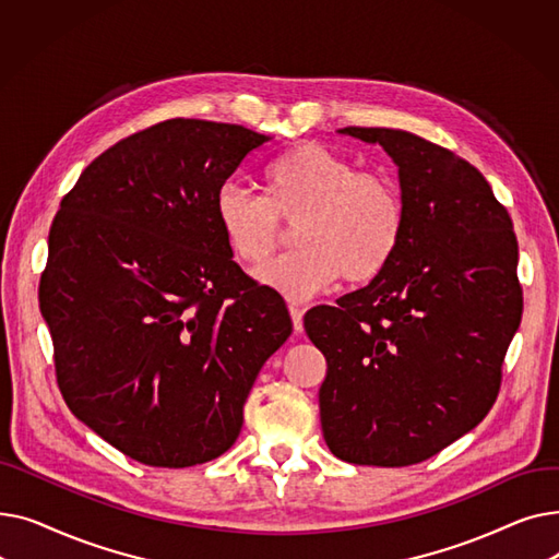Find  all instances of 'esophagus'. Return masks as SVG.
I'll list each match as a JSON object with an SVG mask.
<instances>
[{
	"label": "esophagus",
	"mask_w": 559,
	"mask_h": 559,
	"mask_svg": "<svg viewBox=\"0 0 559 559\" xmlns=\"http://www.w3.org/2000/svg\"><path fill=\"white\" fill-rule=\"evenodd\" d=\"M289 314H292V324H295V333L304 331V310L297 306H289Z\"/></svg>",
	"instance_id": "1"
}]
</instances>
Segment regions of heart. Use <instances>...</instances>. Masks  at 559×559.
Listing matches in <instances>:
<instances>
[{"label": "heart", "instance_id": "1", "mask_svg": "<svg viewBox=\"0 0 559 559\" xmlns=\"http://www.w3.org/2000/svg\"><path fill=\"white\" fill-rule=\"evenodd\" d=\"M264 199L226 183L215 197V222L230 253L262 264L281 240V222L295 226L301 247L258 272V281L289 301H306L340 276L367 283L399 251L405 213L396 188L358 171L324 144L306 142L262 171Z\"/></svg>", "mask_w": 559, "mask_h": 559}]
</instances>
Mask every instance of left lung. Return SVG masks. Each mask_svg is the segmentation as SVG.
Segmentation results:
<instances>
[{
  "label": "left lung",
  "mask_w": 559,
  "mask_h": 559,
  "mask_svg": "<svg viewBox=\"0 0 559 559\" xmlns=\"http://www.w3.org/2000/svg\"><path fill=\"white\" fill-rule=\"evenodd\" d=\"M337 133L383 146L405 226L369 285L304 317L329 365L321 432L350 464H417L474 430L498 396L523 310L516 235L485 176L444 146L399 129Z\"/></svg>",
  "instance_id": "1"
}]
</instances>
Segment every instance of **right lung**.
I'll list each match as a JSON object with an SVG mask.
<instances>
[{
	"label": "right lung",
	"instance_id": "obj_1",
	"mask_svg": "<svg viewBox=\"0 0 559 559\" xmlns=\"http://www.w3.org/2000/svg\"><path fill=\"white\" fill-rule=\"evenodd\" d=\"M270 135L167 120L83 169L49 230L40 312L72 415L124 455L183 468L226 453L285 301L233 260L215 197Z\"/></svg>",
	"mask_w": 559,
	"mask_h": 559
}]
</instances>
